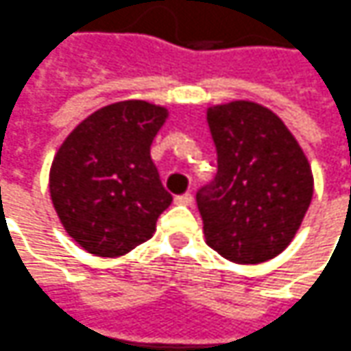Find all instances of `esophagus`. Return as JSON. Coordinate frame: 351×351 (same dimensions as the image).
<instances>
[{"instance_id":"34e87169","label":"esophagus","mask_w":351,"mask_h":351,"mask_svg":"<svg viewBox=\"0 0 351 351\" xmlns=\"http://www.w3.org/2000/svg\"><path fill=\"white\" fill-rule=\"evenodd\" d=\"M176 203L183 204V206H191L193 195L191 193H183V195H178V197H176Z\"/></svg>"}]
</instances>
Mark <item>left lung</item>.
Returning a JSON list of instances; mask_svg holds the SVG:
<instances>
[{
	"label": "left lung",
	"instance_id": "left-lung-1",
	"mask_svg": "<svg viewBox=\"0 0 351 351\" xmlns=\"http://www.w3.org/2000/svg\"><path fill=\"white\" fill-rule=\"evenodd\" d=\"M218 171L199 189L206 245L239 265L280 255L313 199V171L290 129L269 108L236 100L206 110Z\"/></svg>",
	"mask_w": 351,
	"mask_h": 351
}]
</instances>
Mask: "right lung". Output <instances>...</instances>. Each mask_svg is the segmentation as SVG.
Segmentation results:
<instances>
[{"label": "right lung", "mask_w": 351, "mask_h": 351, "mask_svg": "<svg viewBox=\"0 0 351 351\" xmlns=\"http://www.w3.org/2000/svg\"><path fill=\"white\" fill-rule=\"evenodd\" d=\"M164 106L123 100L73 129L49 168V197L65 232L96 257H121L152 237L171 204L150 158Z\"/></svg>", "instance_id": "1"}]
</instances>
